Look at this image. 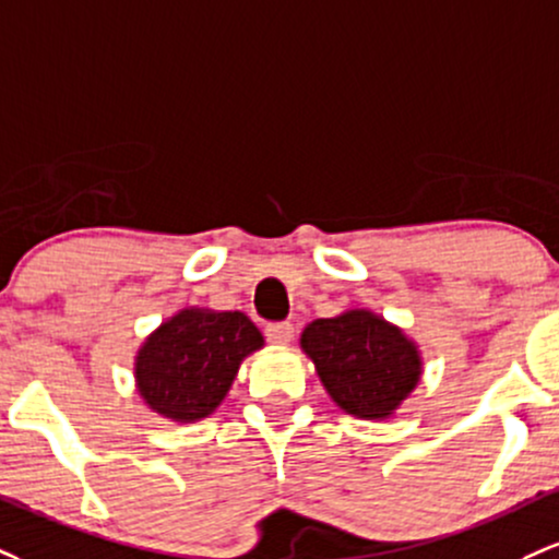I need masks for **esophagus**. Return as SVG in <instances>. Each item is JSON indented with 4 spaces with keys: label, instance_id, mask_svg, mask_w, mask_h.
I'll return each mask as SVG.
<instances>
[{
    "label": "esophagus",
    "instance_id": "34e87169",
    "mask_svg": "<svg viewBox=\"0 0 559 559\" xmlns=\"http://www.w3.org/2000/svg\"><path fill=\"white\" fill-rule=\"evenodd\" d=\"M265 335L271 344L286 346V344H292V338H294V325L292 322H271V325L265 328Z\"/></svg>",
    "mask_w": 559,
    "mask_h": 559
}]
</instances>
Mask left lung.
<instances>
[{"instance_id":"1","label":"left lung","mask_w":559,"mask_h":559,"mask_svg":"<svg viewBox=\"0 0 559 559\" xmlns=\"http://www.w3.org/2000/svg\"><path fill=\"white\" fill-rule=\"evenodd\" d=\"M299 346L335 406L356 419H390L421 380L419 346L369 309L312 320Z\"/></svg>"}]
</instances>
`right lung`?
I'll return each instance as SVG.
<instances>
[{"label": "right lung", "instance_id": "right-lung-1", "mask_svg": "<svg viewBox=\"0 0 559 559\" xmlns=\"http://www.w3.org/2000/svg\"><path fill=\"white\" fill-rule=\"evenodd\" d=\"M265 338L245 312L185 307L153 331L134 356V388L151 412L179 425L207 419Z\"/></svg>", "mask_w": 559, "mask_h": 559}]
</instances>
